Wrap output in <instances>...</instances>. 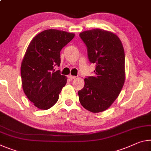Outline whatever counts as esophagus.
<instances>
[{
  "mask_svg": "<svg viewBox=\"0 0 151 151\" xmlns=\"http://www.w3.org/2000/svg\"><path fill=\"white\" fill-rule=\"evenodd\" d=\"M68 77L69 79L73 80V79H75V78H76V76H72V75H68Z\"/></svg>",
  "mask_w": 151,
  "mask_h": 151,
  "instance_id": "1",
  "label": "esophagus"
}]
</instances>
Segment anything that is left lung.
Segmentation results:
<instances>
[{
	"label": "left lung",
	"mask_w": 151,
	"mask_h": 151,
	"mask_svg": "<svg viewBox=\"0 0 151 151\" xmlns=\"http://www.w3.org/2000/svg\"><path fill=\"white\" fill-rule=\"evenodd\" d=\"M79 36L87 48L91 63L95 64L94 76L85 78L78 91L79 101L93 113L107 109L120 93L125 81V54L122 44L114 33L101 29L85 31Z\"/></svg>",
	"instance_id": "obj_1"
}]
</instances>
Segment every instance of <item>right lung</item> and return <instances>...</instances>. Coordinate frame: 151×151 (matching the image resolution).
I'll use <instances>...</instances> for the list:
<instances>
[{"mask_svg":"<svg viewBox=\"0 0 151 151\" xmlns=\"http://www.w3.org/2000/svg\"><path fill=\"white\" fill-rule=\"evenodd\" d=\"M75 34L47 29L30 42L21 66L23 91L35 107L47 109L58 101L66 78L55 66L60 64V51Z\"/></svg>","mask_w":151,"mask_h":151,"instance_id":"obj_1","label":"right lung"}]
</instances>
